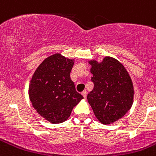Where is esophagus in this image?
<instances>
[{
	"instance_id": "esophagus-1",
	"label": "esophagus",
	"mask_w": 156,
	"mask_h": 156,
	"mask_svg": "<svg viewBox=\"0 0 156 156\" xmlns=\"http://www.w3.org/2000/svg\"><path fill=\"white\" fill-rule=\"evenodd\" d=\"M81 94H82L83 97L85 98L86 96H87V90H83V91L81 92Z\"/></svg>"
}]
</instances>
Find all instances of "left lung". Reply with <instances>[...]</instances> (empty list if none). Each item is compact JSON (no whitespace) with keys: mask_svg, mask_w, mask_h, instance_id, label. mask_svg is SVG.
Segmentation results:
<instances>
[{"mask_svg":"<svg viewBox=\"0 0 156 156\" xmlns=\"http://www.w3.org/2000/svg\"><path fill=\"white\" fill-rule=\"evenodd\" d=\"M93 75L94 88L87 99L96 118L109 125L122 118L133 103L134 87L129 73L121 62L105 56L100 62L88 61Z\"/></svg>","mask_w":156,"mask_h":156,"instance_id":"8db88e82","label":"left lung"}]
</instances>
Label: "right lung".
Instances as JSON below:
<instances>
[{"label":"right lung","mask_w":156,"mask_h":156,"mask_svg":"<svg viewBox=\"0 0 156 156\" xmlns=\"http://www.w3.org/2000/svg\"><path fill=\"white\" fill-rule=\"evenodd\" d=\"M74 59L60 53L50 55L38 66L29 85V97L39 114L51 123L68 120L83 96L75 90L70 72Z\"/></svg>","instance_id":"1"}]
</instances>
